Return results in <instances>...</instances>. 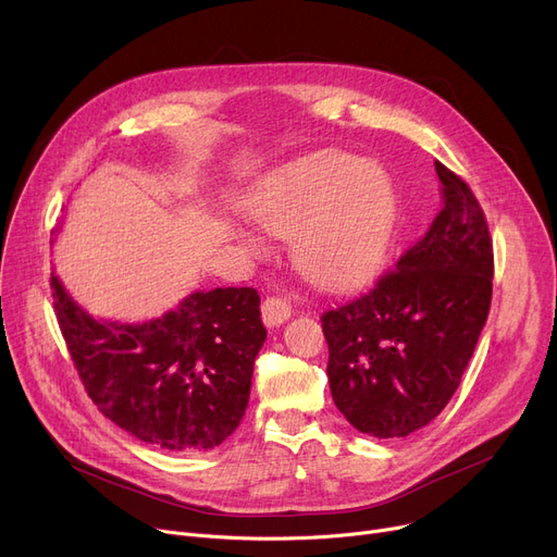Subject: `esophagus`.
Listing matches in <instances>:
<instances>
[{
  "instance_id": "34e87169",
  "label": "esophagus",
  "mask_w": 557,
  "mask_h": 557,
  "mask_svg": "<svg viewBox=\"0 0 557 557\" xmlns=\"http://www.w3.org/2000/svg\"><path fill=\"white\" fill-rule=\"evenodd\" d=\"M260 310H262V322L268 324L270 329L281 326L283 322L289 320V314H293V308H289V304L285 299H278V297L264 299Z\"/></svg>"
}]
</instances>
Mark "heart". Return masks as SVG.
Wrapping results in <instances>:
<instances>
[{
    "instance_id": "heart-1",
    "label": "heart",
    "mask_w": 557,
    "mask_h": 557,
    "mask_svg": "<svg viewBox=\"0 0 557 557\" xmlns=\"http://www.w3.org/2000/svg\"><path fill=\"white\" fill-rule=\"evenodd\" d=\"M253 220L276 237H293L299 272L326 289H351L372 276L396 224L387 172L360 158L324 151L281 170L251 203ZM243 240L253 251L251 233Z\"/></svg>"
}]
</instances>
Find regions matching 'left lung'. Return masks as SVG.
<instances>
[{
	"instance_id": "1",
	"label": "left lung",
	"mask_w": 557,
	"mask_h": 557,
	"mask_svg": "<svg viewBox=\"0 0 557 557\" xmlns=\"http://www.w3.org/2000/svg\"><path fill=\"white\" fill-rule=\"evenodd\" d=\"M444 206L367 295L322 314L329 383L354 429L381 440L431 423L456 394L492 301L494 253L469 185L435 161Z\"/></svg>"
}]
</instances>
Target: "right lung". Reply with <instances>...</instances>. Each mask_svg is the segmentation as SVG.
I'll list each match as a JSON object with an SVG mask.
<instances>
[{"label": "right lung", "instance_id": "1", "mask_svg": "<svg viewBox=\"0 0 557 557\" xmlns=\"http://www.w3.org/2000/svg\"><path fill=\"white\" fill-rule=\"evenodd\" d=\"M51 297L78 379L122 431L165 451L197 454L240 426L268 337L253 287L195 293L145 324L95 320L57 274Z\"/></svg>", "mask_w": 557, "mask_h": 557}]
</instances>
